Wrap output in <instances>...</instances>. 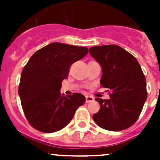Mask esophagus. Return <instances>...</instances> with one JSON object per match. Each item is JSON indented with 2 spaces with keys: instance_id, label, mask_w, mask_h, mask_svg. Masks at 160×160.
I'll return each mask as SVG.
<instances>
[{
  "instance_id": "esophagus-1",
  "label": "esophagus",
  "mask_w": 160,
  "mask_h": 160,
  "mask_svg": "<svg viewBox=\"0 0 160 160\" xmlns=\"http://www.w3.org/2000/svg\"><path fill=\"white\" fill-rule=\"evenodd\" d=\"M94 100V97H92V96H87L86 97V102L88 103V102H93Z\"/></svg>"
}]
</instances>
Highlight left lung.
Wrapping results in <instances>:
<instances>
[{"label":"left lung","instance_id":"obj_1","mask_svg":"<svg viewBox=\"0 0 160 160\" xmlns=\"http://www.w3.org/2000/svg\"><path fill=\"white\" fill-rule=\"evenodd\" d=\"M89 53L102 67V87L111 92L109 99L95 98L100 110L93 119L107 131L130 128L138 119L148 98L140 65L132 54L115 45L94 46Z\"/></svg>","mask_w":160,"mask_h":160}]
</instances>
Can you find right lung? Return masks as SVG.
<instances>
[{"label": "right lung", "instance_id": "1", "mask_svg": "<svg viewBox=\"0 0 160 160\" xmlns=\"http://www.w3.org/2000/svg\"><path fill=\"white\" fill-rule=\"evenodd\" d=\"M87 53V47L53 42L32 55L22 70L18 94L32 128L45 133L60 131L84 104L83 94L64 96L60 90L70 66Z\"/></svg>", "mask_w": 160, "mask_h": 160}]
</instances>
